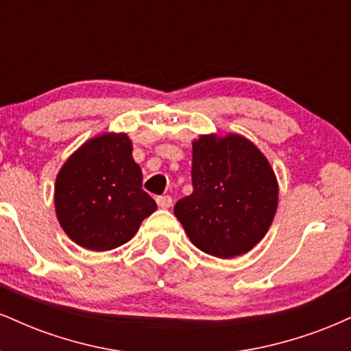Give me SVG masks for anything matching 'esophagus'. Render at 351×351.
Wrapping results in <instances>:
<instances>
[{"label": "esophagus", "mask_w": 351, "mask_h": 351, "mask_svg": "<svg viewBox=\"0 0 351 351\" xmlns=\"http://www.w3.org/2000/svg\"><path fill=\"white\" fill-rule=\"evenodd\" d=\"M156 203H158V206L162 209H168L173 206L171 196H158V198H156Z\"/></svg>", "instance_id": "esophagus-1"}]
</instances>
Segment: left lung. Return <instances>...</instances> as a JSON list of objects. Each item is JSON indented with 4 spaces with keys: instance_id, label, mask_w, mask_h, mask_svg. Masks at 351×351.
Segmentation results:
<instances>
[{
    "instance_id": "8db88e82",
    "label": "left lung",
    "mask_w": 351,
    "mask_h": 351,
    "mask_svg": "<svg viewBox=\"0 0 351 351\" xmlns=\"http://www.w3.org/2000/svg\"><path fill=\"white\" fill-rule=\"evenodd\" d=\"M193 193L175 204L189 241L219 259L249 252L271 228L279 183L271 163L239 134L193 140Z\"/></svg>"
}]
</instances>
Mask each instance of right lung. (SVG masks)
<instances>
[{
  "mask_svg": "<svg viewBox=\"0 0 351 351\" xmlns=\"http://www.w3.org/2000/svg\"><path fill=\"white\" fill-rule=\"evenodd\" d=\"M127 134L88 138L56 176L54 206L60 228L88 251H110L132 239L156 209L142 189V168Z\"/></svg>",
  "mask_w": 351,
  "mask_h": 351,
  "instance_id": "1",
  "label": "right lung"
}]
</instances>
